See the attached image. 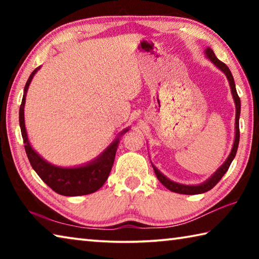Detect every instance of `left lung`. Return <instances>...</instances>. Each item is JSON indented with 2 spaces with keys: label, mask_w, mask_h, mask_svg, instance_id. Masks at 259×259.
I'll return each instance as SVG.
<instances>
[{
  "label": "left lung",
  "mask_w": 259,
  "mask_h": 259,
  "mask_svg": "<svg viewBox=\"0 0 259 259\" xmlns=\"http://www.w3.org/2000/svg\"><path fill=\"white\" fill-rule=\"evenodd\" d=\"M204 54L205 57L211 61V63L216 66L217 68L221 69V71L225 74L227 77V81L230 83V88H231V93H232V97L234 99V104H235V136H234V143L233 146H232V150L230 155L227 156V159L225 160L224 163H223L219 168L214 171L211 176H210L207 181L199 184V185H185V184H181V183H176L169 179L168 177H165L163 174H162L159 169L156 168L154 164H152L153 169H154V172L156 175V177L159 181L162 183V185H164L168 190L175 193H179V194H201V193L208 192L211 190V188L216 185V184L221 181L222 177L226 174L227 170H229L230 165L232 163V161L235 157L236 151H238V146H239V140H240V128H239V119H240V112H241V102L240 98L238 96V93H236V88H235V82L233 75L230 71V68L226 66V64L223 63V61L219 60L214 52L210 49L208 47L207 49H204Z\"/></svg>",
  "instance_id": "8db88e82"
}]
</instances>
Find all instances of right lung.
<instances>
[{"mask_svg": "<svg viewBox=\"0 0 259 259\" xmlns=\"http://www.w3.org/2000/svg\"><path fill=\"white\" fill-rule=\"evenodd\" d=\"M41 66L35 68L29 75L27 82H26L23 100H21L19 108V124L21 136H23L25 144L26 154H27L30 165L33 166L35 172L56 193L65 196L91 194V193L98 191L104 185L105 182L107 181L114 163V159H115L121 136L124 135L129 130V128L122 130L117 135V137L113 140V143L109 144L97 157H95L94 160L87 162L84 164L77 166H59L52 164L46 159H43L30 145L25 126L24 115L26 95H27L28 87L34 75L38 72Z\"/></svg>", "mask_w": 259, "mask_h": 259, "instance_id": "1", "label": "right lung"}]
</instances>
